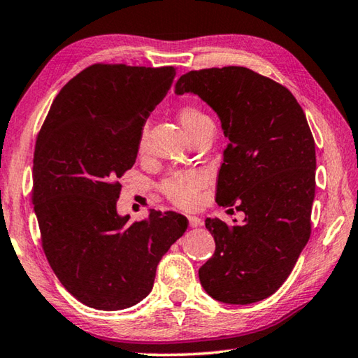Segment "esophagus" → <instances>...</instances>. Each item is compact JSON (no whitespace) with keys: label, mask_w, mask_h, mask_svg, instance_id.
<instances>
[{"label":"esophagus","mask_w":358,"mask_h":358,"mask_svg":"<svg viewBox=\"0 0 358 358\" xmlns=\"http://www.w3.org/2000/svg\"><path fill=\"white\" fill-rule=\"evenodd\" d=\"M188 222L189 227H199V225H202V220L198 216H188Z\"/></svg>","instance_id":"1"}]
</instances>
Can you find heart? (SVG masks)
Wrapping results in <instances>:
<instances>
[{"mask_svg":"<svg viewBox=\"0 0 358 358\" xmlns=\"http://www.w3.org/2000/svg\"><path fill=\"white\" fill-rule=\"evenodd\" d=\"M178 119L188 136H193L206 127H211L208 115L194 105H182L178 109ZM145 150H147V128H143L138 136V151L143 152ZM203 185H206V176L202 173H176L164 180L162 192L178 207L193 208L198 206L199 193Z\"/></svg>","mask_w":358,"mask_h":358,"instance_id":"b5f03b06","label":"heart"}]
</instances>
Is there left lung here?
Returning a JSON list of instances; mask_svg holds the SVG:
<instances>
[{"instance_id":"1","label":"left lung","mask_w":358,"mask_h":358,"mask_svg":"<svg viewBox=\"0 0 358 358\" xmlns=\"http://www.w3.org/2000/svg\"><path fill=\"white\" fill-rule=\"evenodd\" d=\"M174 92L194 94L220 117L229 145L216 202L245 215L235 225L206 220L216 250L199 268L202 287L227 304L264 300L310 236L317 159L304 111L287 87L241 66L189 71Z\"/></svg>"}]
</instances>
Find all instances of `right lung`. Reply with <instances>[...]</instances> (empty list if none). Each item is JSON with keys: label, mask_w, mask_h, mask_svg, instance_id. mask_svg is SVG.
Wrapping results in <instances>:
<instances>
[{"label": "right lung", "mask_w": 358, "mask_h": 358, "mask_svg": "<svg viewBox=\"0 0 358 358\" xmlns=\"http://www.w3.org/2000/svg\"><path fill=\"white\" fill-rule=\"evenodd\" d=\"M176 69L92 64L62 87L36 138L32 202L41 244L71 295L99 310L131 308L155 284L160 258L184 235L176 211L117 213L119 178L134 165L145 122Z\"/></svg>", "instance_id": "add662e5"}]
</instances>
